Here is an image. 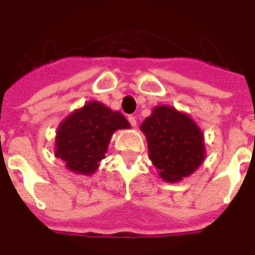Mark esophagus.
<instances>
[{"label":"esophagus","instance_id":"esophagus-1","mask_svg":"<svg viewBox=\"0 0 255 255\" xmlns=\"http://www.w3.org/2000/svg\"><path fill=\"white\" fill-rule=\"evenodd\" d=\"M128 122H129V124H131L132 127H135V126H136V116H133V115H129V116H128Z\"/></svg>","mask_w":255,"mask_h":255}]
</instances>
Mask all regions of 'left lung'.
I'll return each mask as SVG.
<instances>
[{"mask_svg": "<svg viewBox=\"0 0 255 255\" xmlns=\"http://www.w3.org/2000/svg\"><path fill=\"white\" fill-rule=\"evenodd\" d=\"M149 158L166 182H178L197 170L205 159L203 135L187 115L160 106L141 124Z\"/></svg>", "mask_w": 255, "mask_h": 255, "instance_id": "left-lung-1", "label": "left lung"}]
</instances>
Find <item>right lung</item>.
Here are the masks:
<instances>
[{
    "label": "right lung",
    "instance_id": "add662e5",
    "mask_svg": "<svg viewBox=\"0 0 255 255\" xmlns=\"http://www.w3.org/2000/svg\"><path fill=\"white\" fill-rule=\"evenodd\" d=\"M129 123L118 111L99 102L85 104L64 120L56 136V156L73 172L92 174L104 159L112 133Z\"/></svg>",
    "mask_w": 255,
    "mask_h": 255
}]
</instances>
